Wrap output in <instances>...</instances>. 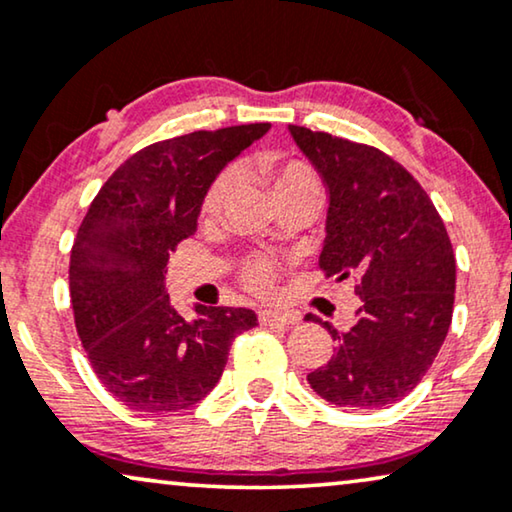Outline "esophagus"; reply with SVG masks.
Wrapping results in <instances>:
<instances>
[{
  "instance_id": "esophagus-1",
  "label": "esophagus",
  "mask_w": 512,
  "mask_h": 512,
  "mask_svg": "<svg viewBox=\"0 0 512 512\" xmlns=\"http://www.w3.org/2000/svg\"><path fill=\"white\" fill-rule=\"evenodd\" d=\"M299 320L297 313L292 311H259V322L266 327H285L294 325Z\"/></svg>"
}]
</instances>
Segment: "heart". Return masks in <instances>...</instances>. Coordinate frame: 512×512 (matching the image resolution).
Segmentation results:
<instances>
[{
	"label": "heart",
	"mask_w": 512,
	"mask_h": 512,
	"mask_svg": "<svg viewBox=\"0 0 512 512\" xmlns=\"http://www.w3.org/2000/svg\"><path fill=\"white\" fill-rule=\"evenodd\" d=\"M259 174H262L271 185L273 197L285 192H297V190H320L318 178H315L313 169L308 164L299 160H285V157L278 155H264L259 160ZM236 183H239V169L236 167H225L218 176L213 178L211 185L201 199V213L206 218H211L225 206L229 194L234 192ZM243 280H246L248 287H253L255 292H269L273 285V266L262 257L248 259L243 264Z\"/></svg>",
	"instance_id": "heart-1"
}]
</instances>
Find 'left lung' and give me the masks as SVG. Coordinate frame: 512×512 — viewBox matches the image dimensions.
<instances>
[{"label":"left lung","mask_w":512,"mask_h":512,"mask_svg":"<svg viewBox=\"0 0 512 512\" xmlns=\"http://www.w3.org/2000/svg\"><path fill=\"white\" fill-rule=\"evenodd\" d=\"M329 190L320 266L357 278L355 322L308 383L341 408H383L406 397L441 350L455 304V255L422 185L383 150L290 125ZM306 320L318 322L308 313Z\"/></svg>","instance_id":"1"}]
</instances>
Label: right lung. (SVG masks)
<instances>
[{
    "label": "right lung",
    "mask_w": 512,
    "mask_h": 512,
    "mask_svg": "<svg viewBox=\"0 0 512 512\" xmlns=\"http://www.w3.org/2000/svg\"><path fill=\"white\" fill-rule=\"evenodd\" d=\"M269 122L153 143L115 169L78 227L69 290L78 336L97 378L141 413L201 401L225 371L229 345L257 325L250 308L171 306L169 253L197 232L208 185Z\"/></svg>",
    "instance_id": "add662e5"
}]
</instances>
